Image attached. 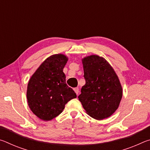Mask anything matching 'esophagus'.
Here are the masks:
<instances>
[{"mask_svg":"<svg viewBox=\"0 0 150 150\" xmlns=\"http://www.w3.org/2000/svg\"><path fill=\"white\" fill-rule=\"evenodd\" d=\"M74 91L75 93L77 94V95H78L79 94V88L78 87H76V88H74Z\"/></svg>","mask_w":150,"mask_h":150,"instance_id":"esophagus-1","label":"esophagus"}]
</instances>
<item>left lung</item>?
<instances>
[{"mask_svg": "<svg viewBox=\"0 0 150 150\" xmlns=\"http://www.w3.org/2000/svg\"><path fill=\"white\" fill-rule=\"evenodd\" d=\"M85 85L78 98L91 117L103 120L116 110L122 96L118 76L104 58L93 55L83 59Z\"/></svg>", "mask_w": 150, "mask_h": 150, "instance_id": "8db88e82", "label": "left lung"}]
</instances>
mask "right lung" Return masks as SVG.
I'll return each mask as SVG.
<instances>
[{
	"instance_id": "right-lung-1",
	"label": "right lung",
	"mask_w": 150,
	"mask_h": 150,
	"mask_svg": "<svg viewBox=\"0 0 150 150\" xmlns=\"http://www.w3.org/2000/svg\"><path fill=\"white\" fill-rule=\"evenodd\" d=\"M67 57L56 54L47 58L28 84L27 99L33 113L43 120H51L63 112L65 105L77 95L65 83L63 72Z\"/></svg>"
}]
</instances>
